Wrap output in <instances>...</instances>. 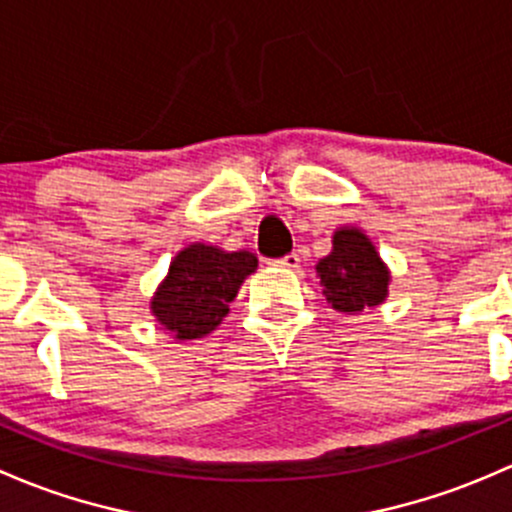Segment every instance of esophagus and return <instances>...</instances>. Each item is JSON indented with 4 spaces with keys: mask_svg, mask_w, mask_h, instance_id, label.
<instances>
[{
    "mask_svg": "<svg viewBox=\"0 0 512 512\" xmlns=\"http://www.w3.org/2000/svg\"><path fill=\"white\" fill-rule=\"evenodd\" d=\"M271 266L288 268V271H293V268L300 266V256L298 254H288V256H283V258H276V261H271Z\"/></svg>",
    "mask_w": 512,
    "mask_h": 512,
    "instance_id": "esophagus-1",
    "label": "esophagus"
}]
</instances>
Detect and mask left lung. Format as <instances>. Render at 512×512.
<instances>
[{
	"instance_id": "left-lung-1",
	"label": "left lung",
	"mask_w": 512,
	"mask_h": 512,
	"mask_svg": "<svg viewBox=\"0 0 512 512\" xmlns=\"http://www.w3.org/2000/svg\"><path fill=\"white\" fill-rule=\"evenodd\" d=\"M315 276L330 308L345 315H360L382 305L392 281L389 266L360 226L335 229L333 251L315 263Z\"/></svg>"
}]
</instances>
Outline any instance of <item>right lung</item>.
<instances>
[{
	"mask_svg": "<svg viewBox=\"0 0 512 512\" xmlns=\"http://www.w3.org/2000/svg\"><path fill=\"white\" fill-rule=\"evenodd\" d=\"M256 268L258 258L251 251H224L194 241L172 258L170 271L150 298V313L175 340H199L219 328L229 303Z\"/></svg>",
	"mask_w": 512,
	"mask_h": 512,
	"instance_id": "1",
	"label": "right lung"
}]
</instances>
